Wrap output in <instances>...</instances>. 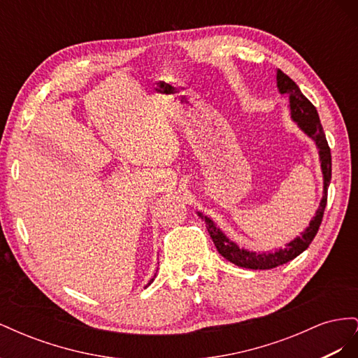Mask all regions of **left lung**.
<instances>
[{"mask_svg":"<svg viewBox=\"0 0 358 358\" xmlns=\"http://www.w3.org/2000/svg\"><path fill=\"white\" fill-rule=\"evenodd\" d=\"M276 85L279 94L287 95L289 101V115L292 122H296L297 127L305 133L310 140H313L320 155L321 162V171H322V199L320 201L318 209L315 212V216L310 220L309 225L305 230L297 236L294 241H291L285 245V248L275 249V251H266V252H257V251H249V249L241 248L236 242L229 239L224 234V231L216 225L209 216L203 215L201 212H197V215L204 221L206 229H208L212 241L218 249V252L229 259L230 263L245 267V268H252V270H268L278 266H282L291 259H294L297 255H300L310 242L313 237L318 233V229L322 221L324 209H326L327 204V189L331 180V154L330 148L326 140V134H324L322 125L320 122L318 112L305 95L301 94L300 88L296 85V82L289 79L288 76L276 70Z\"/></svg>","mask_w":358,"mask_h":358,"instance_id":"1","label":"left lung"}]
</instances>
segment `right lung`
<instances>
[{
    "mask_svg": "<svg viewBox=\"0 0 358 358\" xmlns=\"http://www.w3.org/2000/svg\"><path fill=\"white\" fill-rule=\"evenodd\" d=\"M158 264H159V263H158ZM155 276H157V275H155ZM155 276H154V278H155ZM154 278H152V279H150V280H149V284H148V285H150V284H152V282H154ZM148 285H146V287H148Z\"/></svg>",
    "mask_w": 358,
    "mask_h": 358,
    "instance_id": "1",
    "label": "right lung"
}]
</instances>
